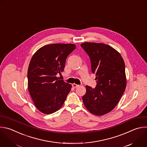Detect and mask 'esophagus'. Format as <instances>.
<instances>
[{"instance_id":"34e87169","label":"esophagus","mask_w":147,"mask_h":147,"mask_svg":"<svg viewBox=\"0 0 147 147\" xmlns=\"http://www.w3.org/2000/svg\"><path fill=\"white\" fill-rule=\"evenodd\" d=\"M72 86H73V88H76L78 87L80 85H77V84H72Z\"/></svg>"}]
</instances>
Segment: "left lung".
<instances>
[{
	"mask_svg": "<svg viewBox=\"0 0 147 147\" xmlns=\"http://www.w3.org/2000/svg\"><path fill=\"white\" fill-rule=\"evenodd\" d=\"M81 46L89 57L97 81L95 88L85 86L83 103L92 114L103 115L115 108L125 90V62L121 54L109 45L84 42Z\"/></svg>",
	"mask_w": 147,
	"mask_h": 147,
	"instance_id": "obj_1",
	"label": "left lung"
}]
</instances>
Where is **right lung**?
Listing matches in <instances>:
<instances>
[{"label":"right lung","mask_w":147,"mask_h":147,"mask_svg":"<svg viewBox=\"0 0 147 147\" xmlns=\"http://www.w3.org/2000/svg\"><path fill=\"white\" fill-rule=\"evenodd\" d=\"M76 46L73 44L44 45L32 57L28 70V86L37 109L50 114L63 105L71 85L57 77L63 71L68 55Z\"/></svg>","instance_id":"add662e5"}]
</instances>
